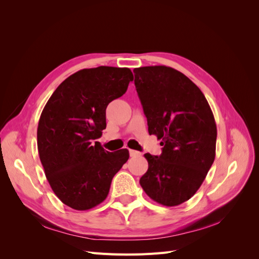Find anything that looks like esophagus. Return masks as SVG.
<instances>
[{
	"label": "esophagus",
	"mask_w": 259,
	"mask_h": 259,
	"mask_svg": "<svg viewBox=\"0 0 259 259\" xmlns=\"http://www.w3.org/2000/svg\"><path fill=\"white\" fill-rule=\"evenodd\" d=\"M130 155L131 156H138V155H140V152H138L136 150H133V149H130Z\"/></svg>",
	"instance_id": "34e87169"
}]
</instances>
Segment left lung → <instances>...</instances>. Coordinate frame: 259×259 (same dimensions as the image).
<instances>
[{"label":"left lung","mask_w":259,"mask_h":259,"mask_svg":"<svg viewBox=\"0 0 259 259\" xmlns=\"http://www.w3.org/2000/svg\"><path fill=\"white\" fill-rule=\"evenodd\" d=\"M135 86L150 135L162 139L160 156L146 153L139 183L159 204L176 206L198 191L215 160L217 128L201 90L166 66L134 69Z\"/></svg>","instance_id":"8db88e82"}]
</instances>
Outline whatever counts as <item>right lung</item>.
Masks as SVG:
<instances>
[{"mask_svg": "<svg viewBox=\"0 0 259 259\" xmlns=\"http://www.w3.org/2000/svg\"><path fill=\"white\" fill-rule=\"evenodd\" d=\"M128 68L100 66L70 75L53 93L37 125V150L50 186L73 209L104 202L113 176L130 158L127 149L109 152L95 142L106 128V109L126 92Z\"/></svg>", "mask_w": 259, "mask_h": 259, "instance_id": "1", "label": "right lung"}]
</instances>
